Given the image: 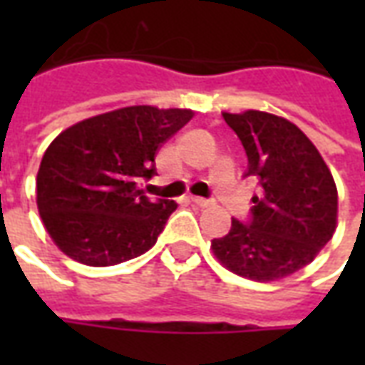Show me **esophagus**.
I'll list each match as a JSON object with an SVG mask.
<instances>
[{
    "label": "esophagus",
    "mask_w": 365,
    "mask_h": 365,
    "mask_svg": "<svg viewBox=\"0 0 365 365\" xmlns=\"http://www.w3.org/2000/svg\"><path fill=\"white\" fill-rule=\"evenodd\" d=\"M191 201L195 203L197 207H201V209H207V207L213 205V201L211 199H203V197H191Z\"/></svg>",
    "instance_id": "obj_1"
}]
</instances>
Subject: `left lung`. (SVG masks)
<instances>
[{"label": "left lung", "instance_id": "left-lung-1", "mask_svg": "<svg viewBox=\"0 0 365 365\" xmlns=\"http://www.w3.org/2000/svg\"><path fill=\"white\" fill-rule=\"evenodd\" d=\"M260 185L250 221L232 219L229 235L213 238L217 260L254 282H275L317 258L336 230L338 191L314 144L293 123L264 111L222 113Z\"/></svg>", "mask_w": 365, "mask_h": 365}]
</instances>
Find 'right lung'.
I'll use <instances>...</instances> for the list:
<instances>
[{
  "mask_svg": "<svg viewBox=\"0 0 365 365\" xmlns=\"http://www.w3.org/2000/svg\"><path fill=\"white\" fill-rule=\"evenodd\" d=\"M191 117V109L130 105L80 120L52 140L36 174V207L68 258L103 268L156 245L178 205L152 203L140 183L156 174L160 146Z\"/></svg>",
  "mask_w": 365,
  "mask_h": 365,
  "instance_id": "right-lung-1",
  "label": "right lung"
}]
</instances>
